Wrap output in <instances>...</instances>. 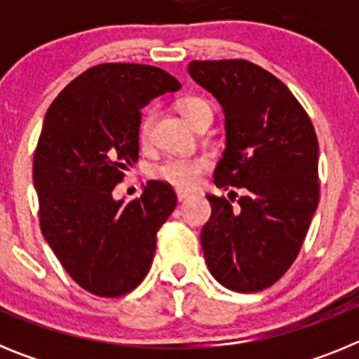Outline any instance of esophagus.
<instances>
[{"instance_id": "esophagus-1", "label": "esophagus", "mask_w": 359, "mask_h": 359, "mask_svg": "<svg viewBox=\"0 0 359 359\" xmlns=\"http://www.w3.org/2000/svg\"><path fill=\"white\" fill-rule=\"evenodd\" d=\"M176 198H177V201H185V199L190 198V194L189 192H183V190H177Z\"/></svg>"}]
</instances>
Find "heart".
Instances as JSON below:
<instances>
[{"instance_id": "heart-1", "label": "heart", "mask_w": 359, "mask_h": 359, "mask_svg": "<svg viewBox=\"0 0 359 359\" xmlns=\"http://www.w3.org/2000/svg\"><path fill=\"white\" fill-rule=\"evenodd\" d=\"M177 107L182 115L189 120L194 128H199L201 123L212 122L214 118V107L207 98L190 95L183 97ZM156 120V107H149L142 115L138 123V140L142 145H147L151 142L152 126ZM212 169V158L208 154H192V156H170L165 158L158 165L152 167V176L160 182L169 183L180 190L194 189L201 182L203 174H207Z\"/></svg>"}]
</instances>
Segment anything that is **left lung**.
I'll use <instances>...</instances> for the list:
<instances>
[{"instance_id": "obj_1", "label": "left lung", "mask_w": 359, "mask_h": 359, "mask_svg": "<svg viewBox=\"0 0 359 359\" xmlns=\"http://www.w3.org/2000/svg\"><path fill=\"white\" fill-rule=\"evenodd\" d=\"M190 77L226 116V149L214 180L224 196L201 230L210 273L224 287L273 286L302 248L318 207V138L309 115L273 73L244 59L192 61ZM233 188L245 194L233 205Z\"/></svg>"}]
</instances>
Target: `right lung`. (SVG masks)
Listing matches in <instances>:
<instances>
[{
    "label": "right lung",
    "mask_w": 359,
    "mask_h": 359,
    "mask_svg": "<svg viewBox=\"0 0 359 359\" xmlns=\"http://www.w3.org/2000/svg\"><path fill=\"white\" fill-rule=\"evenodd\" d=\"M180 88L156 66L106 62L73 79L46 111L34 152L41 231L69 277L97 297H122L144 280L176 208L165 182H147L128 205L113 189L138 160L140 109Z\"/></svg>",
    "instance_id": "add662e5"
}]
</instances>
